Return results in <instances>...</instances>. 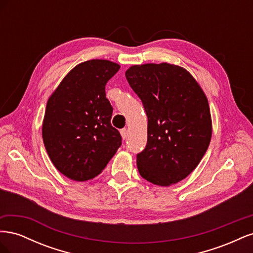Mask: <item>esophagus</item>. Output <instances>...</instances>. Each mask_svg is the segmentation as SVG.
Here are the masks:
<instances>
[{"label": "esophagus", "instance_id": "34e87169", "mask_svg": "<svg viewBox=\"0 0 253 253\" xmlns=\"http://www.w3.org/2000/svg\"><path fill=\"white\" fill-rule=\"evenodd\" d=\"M120 134H121V136H122V138L126 139V137H127V129H126V127L121 128V129H120Z\"/></svg>", "mask_w": 253, "mask_h": 253}]
</instances>
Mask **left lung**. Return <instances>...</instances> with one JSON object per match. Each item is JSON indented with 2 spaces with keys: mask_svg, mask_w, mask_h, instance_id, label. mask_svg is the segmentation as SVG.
Wrapping results in <instances>:
<instances>
[{
  "mask_svg": "<svg viewBox=\"0 0 253 253\" xmlns=\"http://www.w3.org/2000/svg\"><path fill=\"white\" fill-rule=\"evenodd\" d=\"M126 77L148 116V141L137 154L141 177L163 187L186 178L211 140L203 89L185 68L168 63L134 65Z\"/></svg>",
  "mask_w": 253,
  "mask_h": 253,
  "instance_id": "left-lung-1",
  "label": "left lung"
}]
</instances>
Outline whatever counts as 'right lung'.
Instances as JSON below:
<instances>
[{
	"label": "right lung",
	"instance_id": "1",
	"mask_svg": "<svg viewBox=\"0 0 253 253\" xmlns=\"http://www.w3.org/2000/svg\"><path fill=\"white\" fill-rule=\"evenodd\" d=\"M108 60H89L66 75L47 101L42 136L51 163L66 177H96L120 148L122 137L111 125L113 106L105 85L119 71Z\"/></svg>",
	"mask_w": 253,
	"mask_h": 253
}]
</instances>
